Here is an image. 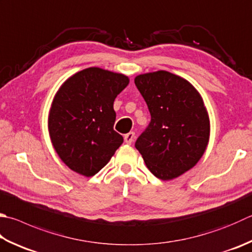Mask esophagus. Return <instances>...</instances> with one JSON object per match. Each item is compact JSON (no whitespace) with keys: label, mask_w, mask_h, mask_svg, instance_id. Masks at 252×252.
Wrapping results in <instances>:
<instances>
[{"label":"esophagus","mask_w":252,"mask_h":252,"mask_svg":"<svg viewBox=\"0 0 252 252\" xmlns=\"http://www.w3.org/2000/svg\"><path fill=\"white\" fill-rule=\"evenodd\" d=\"M134 139H135V132L134 131L128 132V134H126L124 136V140H125L126 144H128V145H130L131 142L134 141Z\"/></svg>","instance_id":"1"}]
</instances>
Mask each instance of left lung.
Listing matches in <instances>:
<instances>
[{
    "label": "left lung",
    "instance_id": "left-lung-1",
    "mask_svg": "<svg viewBox=\"0 0 252 252\" xmlns=\"http://www.w3.org/2000/svg\"><path fill=\"white\" fill-rule=\"evenodd\" d=\"M135 84L151 115L135 147L157 178H178L200 161L210 140L203 97L188 80L164 70L137 75Z\"/></svg>",
    "mask_w": 252,
    "mask_h": 252
}]
</instances>
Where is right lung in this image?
Masks as SVG:
<instances>
[{
    "label": "right lung",
    "mask_w": 252,
    "mask_h": 252,
    "mask_svg": "<svg viewBox=\"0 0 252 252\" xmlns=\"http://www.w3.org/2000/svg\"><path fill=\"white\" fill-rule=\"evenodd\" d=\"M128 83L125 74L91 67L71 75L55 94L48 115L50 140L74 172L92 177L123 144L114 130V101Z\"/></svg>",
    "instance_id": "1"
}]
</instances>
